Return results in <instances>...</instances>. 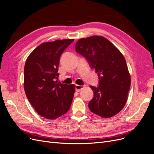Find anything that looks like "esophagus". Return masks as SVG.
I'll list each match as a JSON object with an SVG mask.
<instances>
[{"instance_id":"34e87169","label":"esophagus","mask_w":154,"mask_h":154,"mask_svg":"<svg viewBox=\"0 0 154 154\" xmlns=\"http://www.w3.org/2000/svg\"><path fill=\"white\" fill-rule=\"evenodd\" d=\"M83 85H76V86H75V89H76V91H77V92H80L82 88H83Z\"/></svg>"}]
</instances>
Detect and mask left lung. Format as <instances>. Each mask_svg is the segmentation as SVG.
Segmentation results:
<instances>
[{"instance_id":"obj_1","label":"left lung","mask_w":154,"mask_h":154,"mask_svg":"<svg viewBox=\"0 0 154 154\" xmlns=\"http://www.w3.org/2000/svg\"><path fill=\"white\" fill-rule=\"evenodd\" d=\"M75 48L76 53L85 58L99 77L98 87L90 86L94 97L88 108L102 118L112 117L123 109L130 87V76L124 57L103 36L81 38Z\"/></svg>"}]
</instances>
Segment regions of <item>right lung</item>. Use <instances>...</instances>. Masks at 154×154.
I'll use <instances>...</instances> for the list:
<instances>
[{
    "instance_id": "add662e5",
    "label": "right lung",
    "mask_w": 154,
    "mask_h": 154,
    "mask_svg": "<svg viewBox=\"0 0 154 154\" xmlns=\"http://www.w3.org/2000/svg\"><path fill=\"white\" fill-rule=\"evenodd\" d=\"M74 39L57 40L38 45L27 57L24 66V90L36 112L54 119L69 110L75 86L54 81L59 74L61 54Z\"/></svg>"
}]
</instances>
